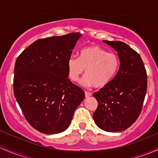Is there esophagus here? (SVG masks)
<instances>
[{
  "label": "esophagus",
  "mask_w": 158,
  "mask_h": 158,
  "mask_svg": "<svg viewBox=\"0 0 158 158\" xmlns=\"http://www.w3.org/2000/svg\"><path fill=\"white\" fill-rule=\"evenodd\" d=\"M85 98H89V97H91V95H92V94L91 92H88V91H85Z\"/></svg>",
  "instance_id": "34e87169"
}]
</instances>
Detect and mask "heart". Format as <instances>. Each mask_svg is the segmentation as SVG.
I'll use <instances>...</instances> for the list:
<instances>
[{"instance_id": "heart-1", "label": "heart", "mask_w": 158, "mask_h": 158, "mask_svg": "<svg viewBox=\"0 0 158 158\" xmlns=\"http://www.w3.org/2000/svg\"><path fill=\"white\" fill-rule=\"evenodd\" d=\"M119 61L117 55L107 52L97 46H91L81 50L79 58L71 56L67 61L70 79L76 82L85 70V76L80 85L102 88L108 85L118 69Z\"/></svg>"}]
</instances>
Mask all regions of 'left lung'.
<instances>
[{
  "mask_svg": "<svg viewBox=\"0 0 158 158\" xmlns=\"http://www.w3.org/2000/svg\"><path fill=\"white\" fill-rule=\"evenodd\" d=\"M117 52L119 69L108 85L94 93L98 106L93 118L99 128L120 132L138 118L147 91V75L141 57L126 43L103 40Z\"/></svg>",
  "mask_w": 158,
  "mask_h": 158,
  "instance_id": "1",
  "label": "left lung"
}]
</instances>
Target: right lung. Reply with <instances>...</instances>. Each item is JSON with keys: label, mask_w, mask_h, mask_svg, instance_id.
I'll use <instances>...</instances> for the list:
<instances>
[{"label": "right lung", "mask_w": 158, "mask_h": 158, "mask_svg": "<svg viewBox=\"0 0 158 158\" xmlns=\"http://www.w3.org/2000/svg\"><path fill=\"white\" fill-rule=\"evenodd\" d=\"M81 37L79 33H71L38 40L17 58L15 98L26 120L40 133L66 131L84 100V91L70 82L67 69V61Z\"/></svg>", "instance_id": "obj_1"}]
</instances>
